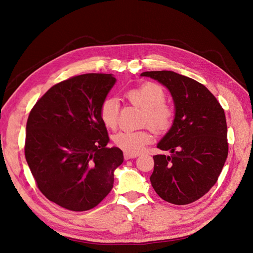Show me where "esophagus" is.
Wrapping results in <instances>:
<instances>
[{"label": "esophagus", "instance_id": "34e87169", "mask_svg": "<svg viewBox=\"0 0 253 253\" xmlns=\"http://www.w3.org/2000/svg\"><path fill=\"white\" fill-rule=\"evenodd\" d=\"M136 157H137V154H129V153H124V159H125V160H129V159L136 158Z\"/></svg>", "mask_w": 253, "mask_h": 253}]
</instances>
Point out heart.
<instances>
[{
	"mask_svg": "<svg viewBox=\"0 0 253 253\" xmlns=\"http://www.w3.org/2000/svg\"><path fill=\"white\" fill-rule=\"evenodd\" d=\"M125 99L132 105L142 109L141 125L149 126L155 132H167L174 121V109L166 102L167 92L164 87L156 83L148 82L124 94ZM120 107L113 98H106L98 109V115L103 126L115 129L118 125ZM152 135L147 130L121 131L113 137L114 145L129 154H138L150 144Z\"/></svg>",
	"mask_w": 253,
	"mask_h": 253,
	"instance_id": "heart-1",
	"label": "heart"
}]
</instances>
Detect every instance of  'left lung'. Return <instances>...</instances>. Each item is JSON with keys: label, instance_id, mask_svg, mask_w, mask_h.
I'll return each mask as SVG.
<instances>
[{"label": "left lung", "instance_id": "left-lung-1", "mask_svg": "<svg viewBox=\"0 0 253 253\" xmlns=\"http://www.w3.org/2000/svg\"><path fill=\"white\" fill-rule=\"evenodd\" d=\"M166 85L173 98L175 117L158 148L170 156L155 155L151 184L162 200L188 205L210 190L228 153L225 114L216 97L201 83L173 71H146Z\"/></svg>", "mask_w": 253, "mask_h": 253}]
</instances>
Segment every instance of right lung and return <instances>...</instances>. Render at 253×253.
Here are the masks:
<instances>
[{
	"label": "right lung",
	"instance_id": "obj_1",
	"mask_svg": "<svg viewBox=\"0 0 253 253\" xmlns=\"http://www.w3.org/2000/svg\"><path fill=\"white\" fill-rule=\"evenodd\" d=\"M116 83L112 74L75 75L52 85L31 109L25 155L37 187L74 212L91 210L114 186L123 152L107 148L98 109Z\"/></svg>",
	"mask_w": 253,
	"mask_h": 253
}]
</instances>
